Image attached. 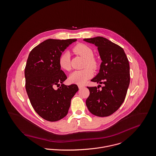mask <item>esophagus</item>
Here are the masks:
<instances>
[{"mask_svg": "<svg viewBox=\"0 0 156 156\" xmlns=\"http://www.w3.org/2000/svg\"><path fill=\"white\" fill-rule=\"evenodd\" d=\"M78 88H79V89H81V88H84V86H81V85H78Z\"/></svg>", "mask_w": 156, "mask_h": 156, "instance_id": "34e87169", "label": "esophagus"}]
</instances>
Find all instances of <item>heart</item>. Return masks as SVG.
Returning a JSON list of instances; mask_svg holds the SVG:
<instances>
[{
  "mask_svg": "<svg viewBox=\"0 0 156 156\" xmlns=\"http://www.w3.org/2000/svg\"><path fill=\"white\" fill-rule=\"evenodd\" d=\"M73 51L76 54L82 56L86 59L84 63L85 66L96 68L97 62L93 58V51L92 49L84 44H78L73 48ZM60 67L65 70L70 69V54L68 52L62 54L58 60ZM93 75V70L90 68H86L84 69L73 71L69 77V81L71 83L78 84H84Z\"/></svg>",
  "mask_w": 156,
  "mask_h": 156,
  "instance_id": "heart-1",
  "label": "heart"
}]
</instances>
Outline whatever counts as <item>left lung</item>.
Masks as SVG:
<instances>
[{"instance_id": "obj_1", "label": "left lung", "mask_w": 156, "mask_h": 156, "mask_svg": "<svg viewBox=\"0 0 156 156\" xmlns=\"http://www.w3.org/2000/svg\"><path fill=\"white\" fill-rule=\"evenodd\" d=\"M84 41L98 47L102 61L99 72L91 81L104 84L101 90L98 87H87L90 95L87 106L96 116L108 117L118 110L126 98L130 84L129 60L121 47L105 37L98 36Z\"/></svg>"}]
</instances>
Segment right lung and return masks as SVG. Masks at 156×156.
Instances as JSON below:
<instances>
[{"mask_svg":"<svg viewBox=\"0 0 156 156\" xmlns=\"http://www.w3.org/2000/svg\"><path fill=\"white\" fill-rule=\"evenodd\" d=\"M76 39H49L30 51L26 65V90L36 113L45 120L58 121L68 112L72 98L78 90L76 84L66 86L67 79L58 64L62 53ZM56 85L59 88L55 90Z\"/></svg>","mask_w":156,"mask_h":156,"instance_id":"1","label":"right lung"}]
</instances>
